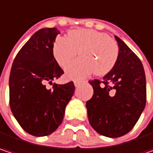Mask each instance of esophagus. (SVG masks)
Segmentation results:
<instances>
[{"label": "esophagus", "instance_id": "1", "mask_svg": "<svg viewBox=\"0 0 153 153\" xmlns=\"http://www.w3.org/2000/svg\"><path fill=\"white\" fill-rule=\"evenodd\" d=\"M74 85H75L76 87H78V86L80 85V82H79V81H75V82H74Z\"/></svg>", "mask_w": 153, "mask_h": 153}]
</instances>
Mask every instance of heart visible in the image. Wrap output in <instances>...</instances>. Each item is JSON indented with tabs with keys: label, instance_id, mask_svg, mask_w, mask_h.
<instances>
[{
	"label": "heart",
	"instance_id": "obj_1",
	"mask_svg": "<svg viewBox=\"0 0 153 153\" xmlns=\"http://www.w3.org/2000/svg\"><path fill=\"white\" fill-rule=\"evenodd\" d=\"M81 58L74 62L65 71L69 79H82L95 71L103 76L111 71L119 54L117 43L105 34L94 29H76L66 37H58L53 46V55L62 68L67 67L76 56Z\"/></svg>",
	"mask_w": 153,
	"mask_h": 153
}]
</instances>
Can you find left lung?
<instances>
[{"label": "left lung", "mask_w": 153, "mask_h": 153, "mask_svg": "<svg viewBox=\"0 0 153 153\" xmlns=\"http://www.w3.org/2000/svg\"><path fill=\"white\" fill-rule=\"evenodd\" d=\"M115 39L119 48L117 61L103 81H90L94 93L86 103L91 126L97 133L108 137L128 133L136 125L146 103L143 64L121 39L116 36Z\"/></svg>", "instance_id": "left-lung-1"}]
</instances>
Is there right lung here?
I'll return each mask as SVG.
<instances>
[{"mask_svg": "<svg viewBox=\"0 0 153 153\" xmlns=\"http://www.w3.org/2000/svg\"><path fill=\"white\" fill-rule=\"evenodd\" d=\"M56 27L36 32L16 55L9 76V104L21 127L36 137L47 136L60 126L65 108L75 91L73 82L46 83L59 78L63 71L53 55Z\"/></svg>", "mask_w": 153, "mask_h": 153, "instance_id": "right-lung-1", "label": "right lung"}]
</instances>
